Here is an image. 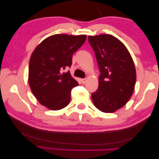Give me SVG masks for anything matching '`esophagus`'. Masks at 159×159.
<instances>
[{"mask_svg":"<svg viewBox=\"0 0 159 159\" xmlns=\"http://www.w3.org/2000/svg\"><path fill=\"white\" fill-rule=\"evenodd\" d=\"M86 81H87V78H83V79H81V82L82 84H84Z\"/></svg>","mask_w":159,"mask_h":159,"instance_id":"esophagus-1","label":"esophagus"}]
</instances>
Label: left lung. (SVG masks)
I'll return each mask as SVG.
<instances>
[{
  "label": "left lung",
  "mask_w": 159,
  "mask_h": 159,
  "mask_svg": "<svg viewBox=\"0 0 159 159\" xmlns=\"http://www.w3.org/2000/svg\"><path fill=\"white\" fill-rule=\"evenodd\" d=\"M100 76L98 87L92 93L94 106L104 113L124 106L132 97L136 83L134 62L124 44L110 34L89 36Z\"/></svg>",
  "instance_id": "8db88e82"
}]
</instances>
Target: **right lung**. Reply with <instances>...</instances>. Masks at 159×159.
<instances>
[{
  "label": "right lung",
  "mask_w": 159,
  "mask_h": 159,
  "mask_svg": "<svg viewBox=\"0 0 159 159\" xmlns=\"http://www.w3.org/2000/svg\"><path fill=\"white\" fill-rule=\"evenodd\" d=\"M87 36L55 34L44 39L31 56L29 84L41 104L53 111L68 105L72 88L79 84L70 71L72 55L85 42Z\"/></svg>",
  "instance_id": "1"
}]
</instances>
